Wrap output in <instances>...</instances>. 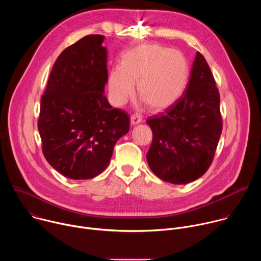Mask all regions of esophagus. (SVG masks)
<instances>
[{
    "mask_svg": "<svg viewBox=\"0 0 261 261\" xmlns=\"http://www.w3.org/2000/svg\"><path fill=\"white\" fill-rule=\"evenodd\" d=\"M130 120H131V125H137V124H139V123H141V121H142V119H141V117L138 115V114H134V115H132L131 117H130Z\"/></svg>",
    "mask_w": 261,
    "mask_h": 261,
    "instance_id": "34e87169",
    "label": "esophagus"
}]
</instances>
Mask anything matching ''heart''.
I'll return each instance as SVG.
<instances>
[{
    "label": "heart",
    "instance_id": "1",
    "mask_svg": "<svg viewBox=\"0 0 261 261\" xmlns=\"http://www.w3.org/2000/svg\"><path fill=\"white\" fill-rule=\"evenodd\" d=\"M189 76L185 56L160 44H141L121 57L120 68L110 71L108 88L117 104H123L133 93L152 109H165L181 96Z\"/></svg>",
    "mask_w": 261,
    "mask_h": 261
}]
</instances>
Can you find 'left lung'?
<instances>
[{
    "label": "left lung",
    "mask_w": 261,
    "mask_h": 261,
    "mask_svg": "<svg viewBox=\"0 0 261 261\" xmlns=\"http://www.w3.org/2000/svg\"><path fill=\"white\" fill-rule=\"evenodd\" d=\"M146 123L153 132L146 159L159 178L180 185L206 172L214 160L223 123L219 91L200 53L196 54L182 96Z\"/></svg>",
    "instance_id": "1"
}]
</instances>
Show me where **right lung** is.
I'll list each match as a JSON object with an SVG mask.
<instances>
[{"mask_svg":"<svg viewBox=\"0 0 261 261\" xmlns=\"http://www.w3.org/2000/svg\"><path fill=\"white\" fill-rule=\"evenodd\" d=\"M104 36L88 35L58 57L41 97L38 130L46 161L72 179H90L109 164L130 117L104 96Z\"/></svg>","mask_w":261,"mask_h":261,"instance_id":"obj_1","label":"right lung"}]
</instances>
